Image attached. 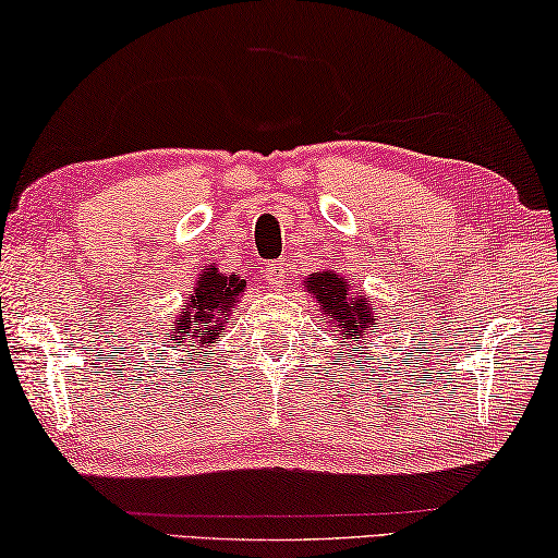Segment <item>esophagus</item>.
<instances>
[{
	"instance_id": "1",
	"label": "esophagus",
	"mask_w": 558,
	"mask_h": 558,
	"mask_svg": "<svg viewBox=\"0 0 558 558\" xmlns=\"http://www.w3.org/2000/svg\"><path fill=\"white\" fill-rule=\"evenodd\" d=\"M284 271H287L284 262H271V264H267V269H264V279H267L269 287L279 289V287L287 284V274Z\"/></svg>"
}]
</instances>
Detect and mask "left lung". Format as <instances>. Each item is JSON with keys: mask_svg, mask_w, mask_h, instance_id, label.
Instances as JSON below:
<instances>
[{"mask_svg": "<svg viewBox=\"0 0 558 558\" xmlns=\"http://www.w3.org/2000/svg\"><path fill=\"white\" fill-rule=\"evenodd\" d=\"M308 294H314L316 304L322 306V322L333 326L343 339H365L373 333V316L365 299L353 296L351 284L333 271H316L306 281Z\"/></svg>", "mask_w": 558, "mask_h": 558, "instance_id": "left-lung-1", "label": "left lung"}]
</instances>
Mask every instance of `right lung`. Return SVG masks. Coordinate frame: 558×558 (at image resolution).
<instances>
[{"label": "right lung", "mask_w": 558, "mask_h": 558, "mask_svg": "<svg viewBox=\"0 0 558 558\" xmlns=\"http://www.w3.org/2000/svg\"><path fill=\"white\" fill-rule=\"evenodd\" d=\"M244 287L246 281L236 274L222 277L215 269L199 274L195 291L187 296V306L180 312L178 322H172L168 339L172 349L195 345V351H203L207 343H215V336L222 331L225 316L232 312Z\"/></svg>", "instance_id": "1"}]
</instances>
